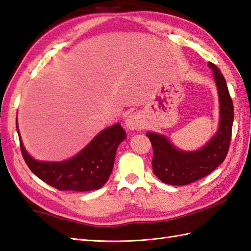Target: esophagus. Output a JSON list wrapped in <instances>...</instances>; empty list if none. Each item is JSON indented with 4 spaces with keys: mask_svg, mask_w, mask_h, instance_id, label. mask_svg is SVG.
Returning <instances> with one entry per match:
<instances>
[{
    "mask_svg": "<svg viewBox=\"0 0 251 251\" xmlns=\"http://www.w3.org/2000/svg\"><path fill=\"white\" fill-rule=\"evenodd\" d=\"M126 126L129 130L141 129L144 126L142 115L140 113H133L130 116H127V118L126 120Z\"/></svg>",
    "mask_w": 251,
    "mask_h": 251,
    "instance_id": "obj_1",
    "label": "esophagus"
}]
</instances>
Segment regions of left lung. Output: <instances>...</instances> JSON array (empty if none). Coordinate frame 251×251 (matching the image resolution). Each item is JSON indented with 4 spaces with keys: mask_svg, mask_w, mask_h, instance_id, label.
I'll return each mask as SVG.
<instances>
[{
    "mask_svg": "<svg viewBox=\"0 0 251 251\" xmlns=\"http://www.w3.org/2000/svg\"><path fill=\"white\" fill-rule=\"evenodd\" d=\"M218 89L220 124L215 136L197 151H182L173 146L164 135L148 132L153 149L152 170L161 181L173 186H185L210 174L224 162L229 151L234 108L224 75L209 62Z\"/></svg>",
    "mask_w": 251,
    "mask_h": 251,
    "instance_id": "8db88e82",
    "label": "left lung"
}]
</instances>
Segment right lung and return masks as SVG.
I'll list each match as a JSON object with an SVG mask.
<instances>
[{"label": "right lung", "mask_w": 251, "mask_h": 251, "mask_svg": "<svg viewBox=\"0 0 251 251\" xmlns=\"http://www.w3.org/2000/svg\"><path fill=\"white\" fill-rule=\"evenodd\" d=\"M17 132L20 136L18 126ZM126 137L121 125L116 124L100 132L75 157L62 162L33 159L25 151L21 137L19 141L22 155L33 174L60 191L83 192L97 190L108 180L117 148Z\"/></svg>", "instance_id": "add662e5"}]
</instances>
